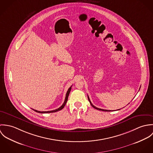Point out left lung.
Wrapping results in <instances>:
<instances>
[{
    "instance_id": "obj_1",
    "label": "left lung",
    "mask_w": 153,
    "mask_h": 153,
    "mask_svg": "<svg viewBox=\"0 0 153 153\" xmlns=\"http://www.w3.org/2000/svg\"><path fill=\"white\" fill-rule=\"evenodd\" d=\"M88 100H89V102H90V104H91V105H92V107H94V108H95V109H98V110H101V111H111V110H107V109H101V108H97V107H95L92 103H91V101H90V100H89V97H88ZM120 109H118V110H120Z\"/></svg>"
}]
</instances>
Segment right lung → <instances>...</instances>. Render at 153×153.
Instances as JSON below:
<instances>
[{
  "label": "right lung",
  "instance_id": "add662e5",
  "mask_svg": "<svg viewBox=\"0 0 153 153\" xmlns=\"http://www.w3.org/2000/svg\"><path fill=\"white\" fill-rule=\"evenodd\" d=\"M71 87H72V86L68 89V91H67V92H66L65 99V101H64V104H62V105L59 108H58V109H55V110H52V111H37V110H35V109H33V110H34L35 111H36V112H39V113L44 114V113H51V112H56V111H60V110L63 109V108H64V107H65V105L67 101H68V98L69 94V93H70V91H71Z\"/></svg>",
  "mask_w": 153,
  "mask_h": 153
}]
</instances>
